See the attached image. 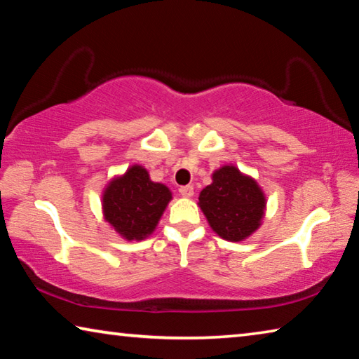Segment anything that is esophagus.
I'll list each match as a JSON object with an SVG mask.
<instances>
[{"mask_svg": "<svg viewBox=\"0 0 359 359\" xmlns=\"http://www.w3.org/2000/svg\"><path fill=\"white\" fill-rule=\"evenodd\" d=\"M179 191H180V194L184 198H191L193 194H194V190H193V185H182L180 188H179Z\"/></svg>", "mask_w": 359, "mask_h": 359, "instance_id": "obj_1", "label": "esophagus"}]
</instances>
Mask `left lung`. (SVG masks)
<instances>
[{"label":"left lung","instance_id":"obj_1","mask_svg":"<svg viewBox=\"0 0 359 359\" xmlns=\"http://www.w3.org/2000/svg\"><path fill=\"white\" fill-rule=\"evenodd\" d=\"M198 199L209 226L224 241H245L263 224L267 204L263 188L234 165L215 169L212 184Z\"/></svg>","mask_w":359,"mask_h":359}]
</instances>
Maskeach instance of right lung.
Here are the masks:
<instances>
[{"label": "right lung", "mask_w": 359, "mask_h": 359, "mask_svg": "<svg viewBox=\"0 0 359 359\" xmlns=\"http://www.w3.org/2000/svg\"><path fill=\"white\" fill-rule=\"evenodd\" d=\"M171 199L165 184L151 180L144 166L131 165L102 190V218L121 239L139 242L154 234Z\"/></svg>", "instance_id": "right-lung-1"}]
</instances>
